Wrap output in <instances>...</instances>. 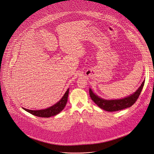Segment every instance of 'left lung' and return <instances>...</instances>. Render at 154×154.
Wrapping results in <instances>:
<instances>
[{
	"mask_svg": "<svg viewBox=\"0 0 154 154\" xmlns=\"http://www.w3.org/2000/svg\"><path fill=\"white\" fill-rule=\"evenodd\" d=\"M144 84V81L134 94L121 100H106L102 99L95 95L90 88L89 89V94L92 101H94V102L101 109L108 112L118 111L131 107L137 101L142 91Z\"/></svg>",
	"mask_w": 154,
	"mask_h": 154,
	"instance_id": "8db88e82",
	"label": "left lung"
}]
</instances>
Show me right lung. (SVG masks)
I'll return each mask as SVG.
<instances>
[{
  "label": "right lung",
  "instance_id": "right-lung-1",
  "mask_svg": "<svg viewBox=\"0 0 154 154\" xmlns=\"http://www.w3.org/2000/svg\"><path fill=\"white\" fill-rule=\"evenodd\" d=\"M69 91V88L67 89L63 97L61 98V100L59 102H57L56 104H55L53 106L50 107L46 109L39 110H28L23 107L22 108L23 109L29 112V113L39 117L49 118L50 116H54L58 114L59 112H60L64 109L66 105V103L67 102Z\"/></svg>",
  "mask_w": 154,
  "mask_h": 154
}]
</instances>
